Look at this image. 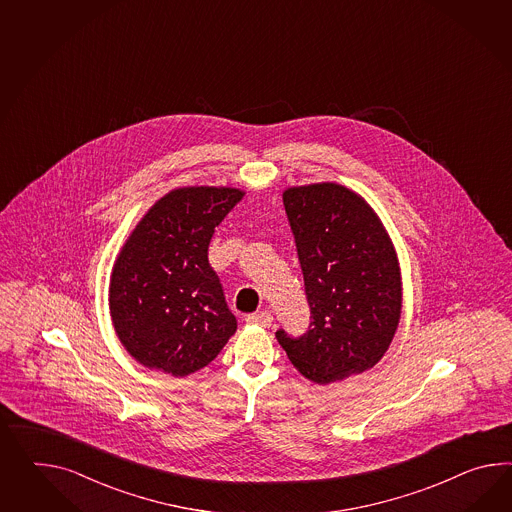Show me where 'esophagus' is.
I'll use <instances>...</instances> for the list:
<instances>
[{
	"label": "esophagus",
	"mask_w": 512,
	"mask_h": 512,
	"mask_svg": "<svg viewBox=\"0 0 512 512\" xmlns=\"http://www.w3.org/2000/svg\"><path fill=\"white\" fill-rule=\"evenodd\" d=\"M272 314L268 311L255 312V314H250L248 318H246V322L251 325H261V327H270L272 325Z\"/></svg>",
	"instance_id": "1"
}]
</instances>
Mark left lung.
I'll use <instances>...</instances> for the list:
<instances>
[{"label":"left lung","instance_id":"left-lung-1","mask_svg":"<svg viewBox=\"0 0 512 512\" xmlns=\"http://www.w3.org/2000/svg\"><path fill=\"white\" fill-rule=\"evenodd\" d=\"M296 238L309 331L277 342L303 377L329 385L383 359L401 318V270L387 227L372 205L338 183H311L283 192Z\"/></svg>","mask_w":512,"mask_h":512}]
</instances>
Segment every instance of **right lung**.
Returning <instances> with one entry per match:
<instances>
[{
  "instance_id": "obj_1",
  "label": "right lung",
  "mask_w": 512,
  "mask_h": 512,
  "mask_svg": "<svg viewBox=\"0 0 512 512\" xmlns=\"http://www.w3.org/2000/svg\"><path fill=\"white\" fill-rule=\"evenodd\" d=\"M246 192L179 187L129 233L109 283V311L125 351L144 368L187 377L216 359L237 331L209 264L214 227Z\"/></svg>"
}]
</instances>
